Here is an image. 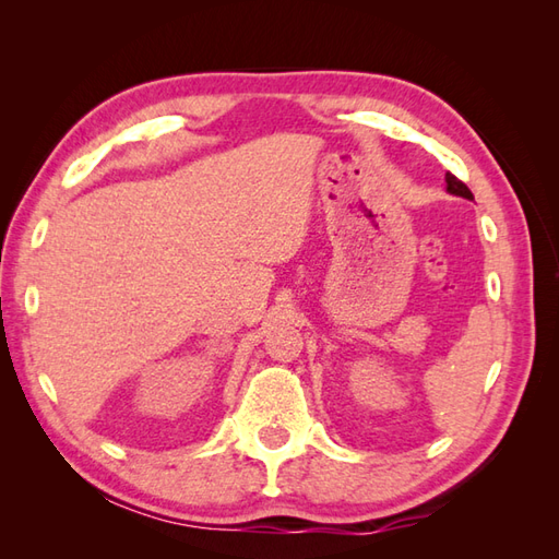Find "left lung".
Segmentation results:
<instances>
[{"mask_svg": "<svg viewBox=\"0 0 559 559\" xmlns=\"http://www.w3.org/2000/svg\"><path fill=\"white\" fill-rule=\"evenodd\" d=\"M447 192H451V194H456V197H463V199H471L473 201V194H471V189L463 185L459 177H454L451 173H447Z\"/></svg>", "mask_w": 559, "mask_h": 559, "instance_id": "obj_1", "label": "left lung"}]
</instances>
